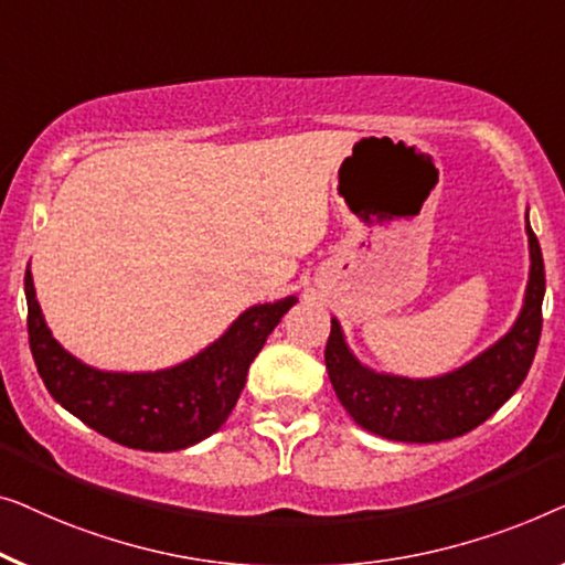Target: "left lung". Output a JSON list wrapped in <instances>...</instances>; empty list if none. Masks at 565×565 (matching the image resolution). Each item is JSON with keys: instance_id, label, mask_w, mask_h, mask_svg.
<instances>
[{"instance_id": "8db88e82", "label": "left lung", "mask_w": 565, "mask_h": 565, "mask_svg": "<svg viewBox=\"0 0 565 565\" xmlns=\"http://www.w3.org/2000/svg\"><path fill=\"white\" fill-rule=\"evenodd\" d=\"M527 237L532 264L518 322L463 369L417 381L373 373L353 359L338 320H332L324 365L340 404L363 430L402 443L450 440L487 423L518 392L535 359L543 330L545 266L530 222Z\"/></svg>"}]
</instances>
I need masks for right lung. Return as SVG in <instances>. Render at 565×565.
I'll use <instances>...</instances> for the list:
<instances>
[{
    "label": "right lung",
    "mask_w": 565,
    "mask_h": 565,
    "mask_svg": "<svg viewBox=\"0 0 565 565\" xmlns=\"http://www.w3.org/2000/svg\"><path fill=\"white\" fill-rule=\"evenodd\" d=\"M30 351L55 402L105 438L135 450H181L210 438L233 412L245 376L297 297L245 309L217 343L156 373H107L55 343L25 271Z\"/></svg>",
    "instance_id": "obj_1"
}]
</instances>
